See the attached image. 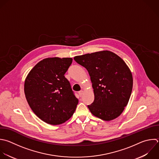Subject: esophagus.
Returning a JSON list of instances; mask_svg holds the SVG:
<instances>
[{"label":"esophagus","instance_id":"34e87169","mask_svg":"<svg viewBox=\"0 0 159 159\" xmlns=\"http://www.w3.org/2000/svg\"><path fill=\"white\" fill-rule=\"evenodd\" d=\"M78 94H79V95H80V96H81L82 95H83V91H82V90H81V91H80L79 92H78Z\"/></svg>","mask_w":159,"mask_h":159}]
</instances>
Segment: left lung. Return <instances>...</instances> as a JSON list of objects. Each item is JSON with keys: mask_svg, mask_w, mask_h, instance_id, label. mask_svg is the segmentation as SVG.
Wrapping results in <instances>:
<instances>
[{"mask_svg": "<svg viewBox=\"0 0 159 159\" xmlns=\"http://www.w3.org/2000/svg\"><path fill=\"white\" fill-rule=\"evenodd\" d=\"M74 60L88 71L94 94L88 106L91 112L104 120L117 117L129 100L132 73L122 58L109 51L76 56Z\"/></svg>", "mask_w": 159, "mask_h": 159, "instance_id": "8db88e82", "label": "left lung"}]
</instances>
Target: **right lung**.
Returning <instances> with one entry per match:
<instances>
[{
  "instance_id": "add662e5",
  "label": "right lung",
  "mask_w": 159,
  "mask_h": 159,
  "mask_svg": "<svg viewBox=\"0 0 159 159\" xmlns=\"http://www.w3.org/2000/svg\"><path fill=\"white\" fill-rule=\"evenodd\" d=\"M71 58H48L38 63L29 73L24 84L27 101L43 121L58 125L73 114L78 99L65 77Z\"/></svg>"
}]
</instances>
